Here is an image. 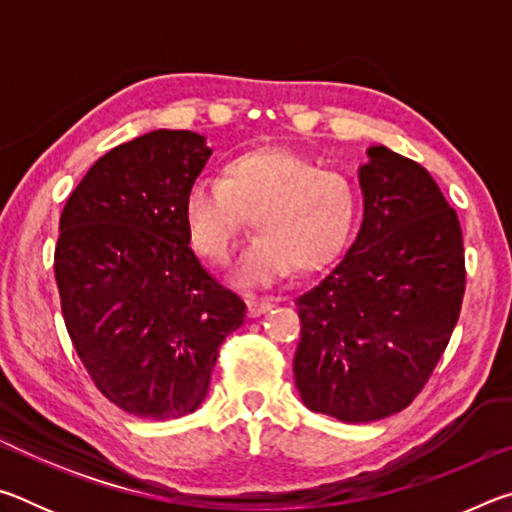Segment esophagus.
Returning <instances> with one entry per match:
<instances>
[{"instance_id":"obj_1","label":"esophagus","mask_w":512,"mask_h":512,"mask_svg":"<svg viewBox=\"0 0 512 512\" xmlns=\"http://www.w3.org/2000/svg\"><path fill=\"white\" fill-rule=\"evenodd\" d=\"M246 302H248V316H262V314H266L268 309L273 307V302L268 300V298H255V296H248L246 298Z\"/></svg>"}]
</instances>
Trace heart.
I'll use <instances>...</instances> for the list:
<instances>
[{
    "label": "heart",
    "instance_id": "heart-1",
    "mask_svg": "<svg viewBox=\"0 0 512 512\" xmlns=\"http://www.w3.org/2000/svg\"><path fill=\"white\" fill-rule=\"evenodd\" d=\"M246 216L259 235L237 266L241 284H271L293 268L316 273L348 246L359 187L284 146H255L230 155L219 180H196L183 198L189 244L216 266L235 255Z\"/></svg>",
    "mask_w": 512,
    "mask_h": 512
}]
</instances>
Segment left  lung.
<instances>
[{
  "label": "left lung",
  "instance_id": "1",
  "mask_svg": "<svg viewBox=\"0 0 512 512\" xmlns=\"http://www.w3.org/2000/svg\"><path fill=\"white\" fill-rule=\"evenodd\" d=\"M368 155L357 239L296 298L300 397L343 422L388 418L418 397L452 339L465 293L461 223L436 180L386 146Z\"/></svg>",
  "mask_w": 512,
  "mask_h": 512
}]
</instances>
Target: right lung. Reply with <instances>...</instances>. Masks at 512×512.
<instances>
[{
  "instance_id": "1",
  "label": "right lung",
  "mask_w": 512,
  "mask_h": 512,
  "mask_svg": "<svg viewBox=\"0 0 512 512\" xmlns=\"http://www.w3.org/2000/svg\"><path fill=\"white\" fill-rule=\"evenodd\" d=\"M212 151L153 131L92 164L60 214L54 273L65 327L94 386L121 411L180 418L205 400L246 302L189 248L183 198Z\"/></svg>"
}]
</instances>
